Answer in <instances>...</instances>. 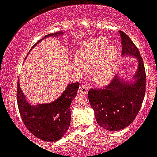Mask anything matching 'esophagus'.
Instances as JSON below:
<instances>
[{"instance_id":"esophagus-1","label":"esophagus","mask_w":157,"mask_h":157,"mask_svg":"<svg viewBox=\"0 0 157 157\" xmlns=\"http://www.w3.org/2000/svg\"><path fill=\"white\" fill-rule=\"evenodd\" d=\"M88 91H89V88H88V86H85V85H81L78 89V93L81 94H87Z\"/></svg>"}]
</instances>
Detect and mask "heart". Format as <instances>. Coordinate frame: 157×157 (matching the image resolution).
Segmentation results:
<instances>
[{"label": "heart", "mask_w": 157, "mask_h": 157, "mask_svg": "<svg viewBox=\"0 0 157 157\" xmlns=\"http://www.w3.org/2000/svg\"><path fill=\"white\" fill-rule=\"evenodd\" d=\"M108 44V40L103 37L86 41L75 54L73 71L80 75L91 71V80L97 86L111 82L118 64L119 52L116 46Z\"/></svg>", "instance_id": "heart-1"}]
</instances>
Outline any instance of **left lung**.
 I'll use <instances>...</instances> for the list:
<instances>
[{
  "mask_svg": "<svg viewBox=\"0 0 157 157\" xmlns=\"http://www.w3.org/2000/svg\"><path fill=\"white\" fill-rule=\"evenodd\" d=\"M120 35L122 55L136 57L137 71L129 82L116 76L104 89H91L88 94L97 122L110 131L122 130L134 121L141 109L146 86L145 66L140 51L125 33L120 31Z\"/></svg>",
  "mask_w": 157,
  "mask_h": 157,
  "instance_id": "1",
  "label": "left lung"
}]
</instances>
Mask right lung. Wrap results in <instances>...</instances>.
Returning a JSON list of instances; mask_svg holds the SVG:
<instances>
[{
    "label": "right lung",
    "mask_w": 157,
    "mask_h": 157,
    "mask_svg": "<svg viewBox=\"0 0 157 157\" xmlns=\"http://www.w3.org/2000/svg\"><path fill=\"white\" fill-rule=\"evenodd\" d=\"M61 35L63 32H58L46 35L43 39ZM79 86V82L68 84L60 97L54 102L34 105L27 101L19 82H17V106L27 129L36 137L44 141L55 142L60 140L70 126L71 104L76 97Z\"/></svg>",
    "instance_id": "add662e5"
}]
</instances>
